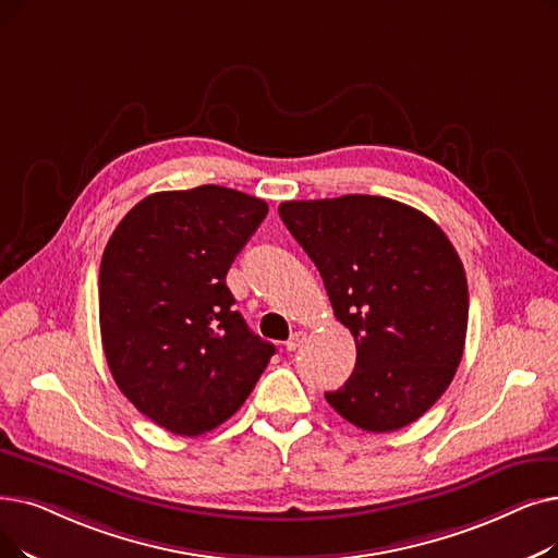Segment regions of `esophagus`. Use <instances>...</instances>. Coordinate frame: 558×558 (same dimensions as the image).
<instances>
[{
    "label": "esophagus",
    "instance_id": "obj_1",
    "mask_svg": "<svg viewBox=\"0 0 558 558\" xmlns=\"http://www.w3.org/2000/svg\"><path fill=\"white\" fill-rule=\"evenodd\" d=\"M305 339H307V332H305V330H294L292 337H289L287 342H284V349H287V351H296V349L305 342Z\"/></svg>",
    "mask_w": 558,
    "mask_h": 558
}]
</instances>
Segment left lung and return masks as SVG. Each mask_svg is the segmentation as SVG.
<instances>
[{"mask_svg":"<svg viewBox=\"0 0 558 558\" xmlns=\"http://www.w3.org/2000/svg\"><path fill=\"white\" fill-rule=\"evenodd\" d=\"M278 214L355 339V369L326 401L369 433L413 424L465 349L468 278L451 241L420 209L362 193L289 201Z\"/></svg>","mask_w":558,"mask_h":558,"instance_id":"1","label":"left lung"}]
</instances>
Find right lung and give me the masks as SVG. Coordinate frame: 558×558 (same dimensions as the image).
<instances>
[{"mask_svg":"<svg viewBox=\"0 0 558 558\" xmlns=\"http://www.w3.org/2000/svg\"><path fill=\"white\" fill-rule=\"evenodd\" d=\"M264 201L203 184L159 191L113 230L100 264V332L116 385L178 435L232 417L276 347L232 307L226 276L264 221Z\"/></svg>","mask_w":558,"mask_h":558,"instance_id":"right-lung-1","label":"right lung"}]
</instances>
